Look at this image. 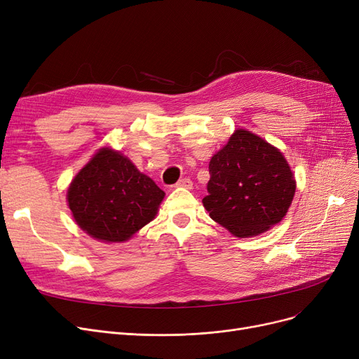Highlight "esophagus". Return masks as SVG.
<instances>
[{"instance_id":"1","label":"esophagus","mask_w":359,"mask_h":359,"mask_svg":"<svg viewBox=\"0 0 359 359\" xmlns=\"http://www.w3.org/2000/svg\"><path fill=\"white\" fill-rule=\"evenodd\" d=\"M176 186H177V187H184V189H192L194 183H192V180H191L189 177H183V179H180V180L176 183Z\"/></svg>"}]
</instances>
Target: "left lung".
<instances>
[{
	"instance_id": "8db88e82",
	"label": "left lung",
	"mask_w": 359,
	"mask_h": 359,
	"mask_svg": "<svg viewBox=\"0 0 359 359\" xmlns=\"http://www.w3.org/2000/svg\"><path fill=\"white\" fill-rule=\"evenodd\" d=\"M210 217L236 237L268 231L288 212L295 179L280 151L246 129H237L210 161Z\"/></svg>"
}]
</instances>
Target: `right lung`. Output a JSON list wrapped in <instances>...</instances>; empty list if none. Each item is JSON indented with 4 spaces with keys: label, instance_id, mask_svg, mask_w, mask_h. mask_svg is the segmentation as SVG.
Returning <instances> with one entry per match:
<instances>
[{
    "label": "right lung",
    "instance_id": "1",
    "mask_svg": "<svg viewBox=\"0 0 359 359\" xmlns=\"http://www.w3.org/2000/svg\"><path fill=\"white\" fill-rule=\"evenodd\" d=\"M164 192L111 148H100L68 187L67 201L75 222L93 238L129 240L153 221Z\"/></svg>",
    "mask_w": 359,
    "mask_h": 359
}]
</instances>
